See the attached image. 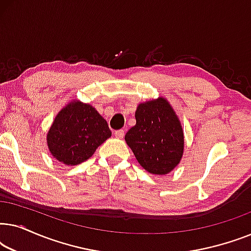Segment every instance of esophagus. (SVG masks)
Segmentation results:
<instances>
[{
	"mask_svg": "<svg viewBox=\"0 0 251 251\" xmlns=\"http://www.w3.org/2000/svg\"><path fill=\"white\" fill-rule=\"evenodd\" d=\"M114 135L116 138H123L125 137V130H116V131L114 132Z\"/></svg>",
	"mask_w": 251,
	"mask_h": 251,
	"instance_id": "1",
	"label": "esophagus"
}]
</instances>
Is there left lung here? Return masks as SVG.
I'll list each match as a JSON object with an SVG mask.
<instances>
[{
	"label": "left lung",
	"instance_id": "obj_1",
	"mask_svg": "<svg viewBox=\"0 0 251 251\" xmlns=\"http://www.w3.org/2000/svg\"><path fill=\"white\" fill-rule=\"evenodd\" d=\"M136 126L126 133V142L144 169L167 175L179 163L184 151L180 122L166 99L140 104Z\"/></svg>",
	"mask_w": 251,
	"mask_h": 251
}]
</instances>
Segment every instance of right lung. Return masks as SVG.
Masks as SVG:
<instances>
[{"label": "right lung", "mask_w": 251, "mask_h": 251, "mask_svg": "<svg viewBox=\"0 0 251 251\" xmlns=\"http://www.w3.org/2000/svg\"><path fill=\"white\" fill-rule=\"evenodd\" d=\"M111 136L106 120L92 106L73 101L56 116L47 142L58 161L75 166L91 157Z\"/></svg>", "instance_id": "right-lung-1"}]
</instances>
